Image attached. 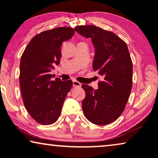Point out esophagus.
Here are the masks:
<instances>
[{
  "label": "esophagus",
  "mask_w": 158,
  "mask_h": 158,
  "mask_svg": "<svg viewBox=\"0 0 158 158\" xmlns=\"http://www.w3.org/2000/svg\"><path fill=\"white\" fill-rule=\"evenodd\" d=\"M73 86H74V87H81V83H79L78 81H73Z\"/></svg>",
  "instance_id": "obj_1"
}]
</instances>
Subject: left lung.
Returning a JSON list of instances; mask_svg holds the SVG:
<instances>
[{
	"label": "left lung",
	"mask_w": 158,
	"mask_h": 158,
	"mask_svg": "<svg viewBox=\"0 0 158 158\" xmlns=\"http://www.w3.org/2000/svg\"><path fill=\"white\" fill-rule=\"evenodd\" d=\"M75 30L90 38L95 47L93 68L103 77L98 88L82 85L85 98L84 115L96 125L111 124L124 111L132 87V62L127 44L113 32L94 25L77 26Z\"/></svg>",
	"instance_id": "obj_1"
}]
</instances>
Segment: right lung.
Here are the masks:
<instances>
[{
	"instance_id": "obj_1",
	"label": "right lung",
	"mask_w": 158,
	"mask_h": 158,
	"mask_svg": "<svg viewBox=\"0 0 158 158\" xmlns=\"http://www.w3.org/2000/svg\"><path fill=\"white\" fill-rule=\"evenodd\" d=\"M75 33L71 27H58L36 34L23 51L20 62L19 83L26 109L39 124L55 123L73 85L70 80L52 81L50 74L60 64L61 47Z\"/></svg>"
}]
</instances>
